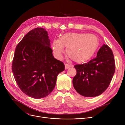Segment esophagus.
<instances>
[{"label": "esophagus", "instance_id": "34e87169", "mask_svg": "<svg viewBox=\"0 0 125 125\" xmlns=\"http://www.w3.org/2000/svg\"><path fill=\"white\" fill-rule=\"evenodd\" d=\"M65 69H67L68 68H70L71 67L70 65H68V64H65Z\"/></svg>", "mask_w": 125, "mask_h": 125}]
</instances>
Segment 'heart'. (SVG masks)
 I'll return each mask as SVG.
<instances>
[{"mask_svg": "<svg viewBox=\"0 0 125 125\" xmlns=\"http://www.w3.org/2000/svg\"><path fill=\"white\" fill-rule=\"evenodd\" d=\"M99 42L96 36L88 33H68L52 42V48L56 57L61 59L67 47V56L77 63L90 60L96 52Z\"/></svg>", "mask_w": 125, "mask_h": 125, "instance_id": "obj_1", "label": "heart"}]
</instances>
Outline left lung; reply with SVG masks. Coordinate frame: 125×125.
Here are the masks:
<instances>
[{
	"mask_svg": "<svg viewBox=\"0 0 125 125\" xmlns=\"http://www.w3.org/2000/svg\"><path fill=\"white\" fill-rule=\"evenodd\" d=\"M76 74L73 77L74 88L80 95L87 97L98 96L108 87L115 71L113 51L103 44L95 58L87 63L74 65Z\"/></svg>",
	"mask_w": 125,
	"mask_h": 125,
	"instance_id": "8db88e82",
	"label": "left lung"
}]
</instances>
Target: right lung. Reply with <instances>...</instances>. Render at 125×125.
<instances>
[{"mask_svg":"<svg viewBox=\"0 0 125 125\" xmlns=\"http://www.w3.org/2000/svg\"><path fill=\"white\" fill-rule=\"evenodd\" d=\"M47 31L36 28L17 45L12 71L19 87L28 96L41 99L53 91L65 65L52 54Z\"/></svg>","mask_w":125,"mask_h":125,"instance_id":"right-lung-1","label":"right lung"}]
</instances>
